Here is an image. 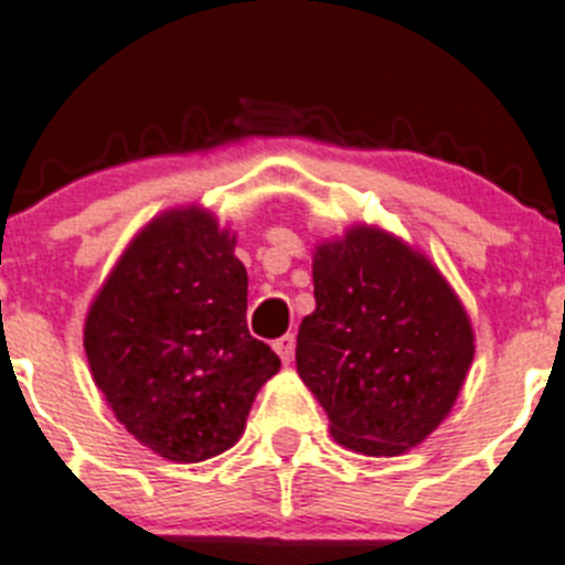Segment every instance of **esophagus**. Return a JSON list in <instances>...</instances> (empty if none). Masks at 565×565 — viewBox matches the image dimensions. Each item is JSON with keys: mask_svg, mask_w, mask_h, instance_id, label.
I'll return each instance as SVG.
<instances>
[{"mask_svg": "<svg viewBox=\"0 0 565 565\" xmlns=\"http://www.w3.org/2000/svg\"><path fill=\"white\" fill-rule=\"evenodd\" d=\"M274 350H277V355L282 359V364H291L294 359V335L286 333V335H279L277 341H274Z\"/></svg>", "mask_w": 565, "mask_h": 565, "instance_id": "esophagus-1", "label": "esophagus"}]
</instances>
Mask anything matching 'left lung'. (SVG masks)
<instances>
[{"label": "left lung", "instance_id": "1", "mask_svg": "<svg viewBox=\"0 0 565 565\" xmlns=\"http://www.w3.org/2000/svg\"><path fill=\"white\" fill-rule=\"evenodd\" d=\"M317 310L297 335V372L344 448L397 457L451 412L473 330L443 274L406 243L355 226L313 255Z\"/></svg>", "mask_w": 565, "mask_h": 565}]
</instances>
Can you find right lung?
<instances>
[{"label":"right lung","mask_w":565,"mask_h":565,"mask_svg":"<svg viewBox=\"0 0 565 565\" xmlns=\"http://www.w3.org/2000/svg\"><path fill=\"white\" fill-rule=\"evenodd\" d=\"M248 277L212 215L145 226L92 302L83 347L117 420L159 457L201 462L237 443L279 359L246 328Z\"/></svg>","instance_id":"right-lung-1"}]
</instances>
